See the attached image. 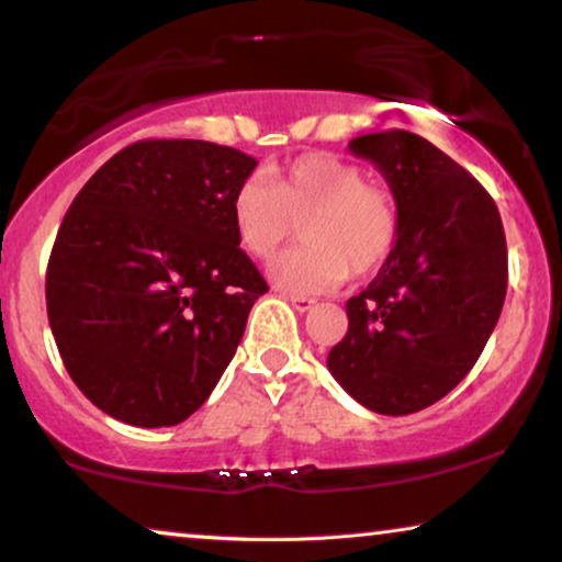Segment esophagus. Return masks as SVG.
Instances as JSON below:
<instances>
[{"mask_svg":"<svg viewBox=\"0 0 562 562\" xmlns=\"http://www.w3.org/2000/svg\"><path fill=\"white\" fill-rule=\"evenodd\" d=\"M286 299L291 302V306H294L296 312H310V310H314V299L312 296H299V294H286Z\"/></svg>","mask_w":562,"mask_h":562,"instance_id":"34e87169","label":"esophagus"}]
</instances>
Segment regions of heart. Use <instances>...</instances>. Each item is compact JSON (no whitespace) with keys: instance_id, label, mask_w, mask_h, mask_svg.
<instances>
[{"instance_id":"1","label":"heart","mask_w":562,"mask_h":562,"mask_svg":"<svg viewBox=\"0 0 562 562\" xmlns=\"http://www.w3.org/2000/svg\"><path fill=\"white\" fill-rule=\"evenodd\" d=\"M229 220L237 245L256 260L273 258L302 225V248L271 266V279L291 291H327L350 273L379 271L402 227L394 194L333 153L299 156L271 183L260 176L240 181Z\"/></svg>"}]
</instances>
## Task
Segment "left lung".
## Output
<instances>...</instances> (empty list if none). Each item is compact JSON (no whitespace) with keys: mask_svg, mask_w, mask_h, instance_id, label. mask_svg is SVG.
I'll return each mask as SVG.
<instances>
[{"mask_svg":"<svg viewBox=\"0 0 562 562\" xmlns=\"http://www.w3.org/2000/svg\"><path fill=\"white\" fill-rule=\"evenodd\" d=\"M398 204L396 248L348 299L335 381L366 409L402 417L450 394L486 348L506 296V237L488 191L425 137L389 130L350 140Z\"/></svg>","mask_w":562,"mask_h":562,"instance_id":"left-lung-1","label":"left lung"}]
</instances>
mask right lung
I'll return each mask as SVG.
<instances>
[{"label": "right lung", "instance_id": "1", "mask_svg": "<svg viewBox=\"0 0 562 562\" xmlns=\"http://www.w3.org/2000/svg\"><path fill=\"white\" fill-rule=\"evenodd\" d=\"M256 158L206 140H140L68 206L45 276L64 366L133 427L191 417L268 286L235 240L229 199Z\"/></svg>", "mask_w": 562, "mask_h": 562}]
</instances>
